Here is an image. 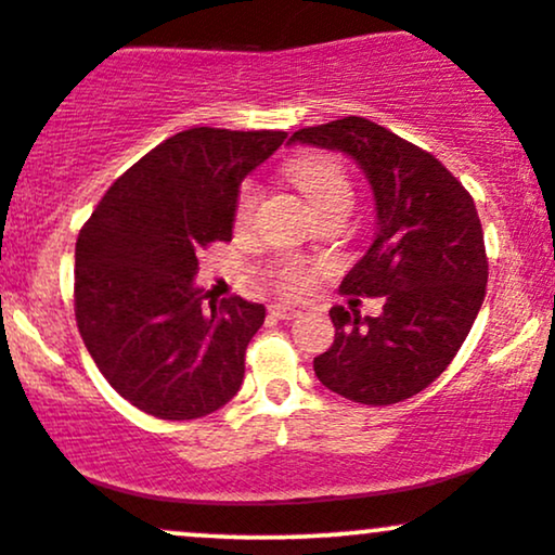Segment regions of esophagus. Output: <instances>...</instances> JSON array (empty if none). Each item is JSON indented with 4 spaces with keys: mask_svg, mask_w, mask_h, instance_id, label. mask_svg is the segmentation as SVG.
I'll return each mask as SVG.
<instances>
[{
    "mask_svg": "<svg viewBox=\"0 0 555 555\" xmlns=\"http://www.w3.org/2000/svg\"><path fill=\"white\" fill-rule=\"evenodd\" d=\"M270 314H272V318H278V320H294L296 314H299V309L291 307V304H272Z\"/></svg>",
    "mask_w": 555,
    "mask_h": 555,
    "instance_id": "esophagus-1",
    "label": "esophagus"
}]
</instances>
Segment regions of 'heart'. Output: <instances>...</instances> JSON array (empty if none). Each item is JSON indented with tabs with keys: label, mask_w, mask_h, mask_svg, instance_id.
<instances>
[{
	"label": "heart",
	"mask_w": 555,
	"mask_h": 555,
	"mask_svg": "<svg viewBox=\"0 0 555 555\" xmlns=\"http://www.w3.org/2000/svg\"><path fill=\"white\" fill-rule=\"evenodd\" d=\"M291 180L301 188V193L307 195L309 204L314 206V211L327 204H336V201H351V184L347 171L338 160L325 158V156H304L288 164ZM259 182L246 180L237 190L235 201V222L248 224L254 219L256 206H259ZM280 285L285 291H301L307 285V275L299 264L288 261V264L280 270Z\"/></svg>",
	"instance_id": "1"
}]
</instances>
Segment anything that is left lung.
Returning a JSON list of instances; mask_svg holds the SVG:
<instances>
[{"label":"left lung","mask_w":555,"mask_h":555,"mask_svg":"<svg viewBox=\"0 0 555 555\" xmlns=\"http://www.w3.org/2000/svg\"><path fill=\"white\" fill-rule=\"evenodd\" d=\"M291 142L338 151L362 169L375 232L341 291L386 296L378 318L331 309L336 338L314 357V375L351 402L410 399L444 373L485 301V232L474 198L431 153L367 118L299 129Z\"/></svg>","instance_id":"obj_1"}]
</instances>
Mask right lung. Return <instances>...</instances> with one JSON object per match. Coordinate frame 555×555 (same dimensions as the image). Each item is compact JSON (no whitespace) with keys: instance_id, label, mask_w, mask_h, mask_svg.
<instances>
[{"instance_id":"add662e5","label":"right lung","mask_w":555,"mask_h":555,"mask_svg":"<svg viewBox=\"0 0 555 555\" xmlns=\"http://www.w3.org/2000/svg\"><path fill=\"white\" fill-rule=\"evenodd\" d=\"M285 132L198 127L153 147L103 195L76 241V323L105 380L164 421L237 395L264 304L208 301L198 254L232 241L241 182Z\"/></svg>"}]
</instances>
